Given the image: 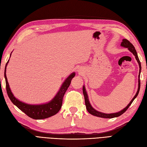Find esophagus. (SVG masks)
I'll list each match as a JSON object with an SVG mask.
<instances>
[{
	"label": "esophagus",
	"instance_id": "34e87169",
	"mask_svg": "<svg viewBox=\"0 0 147 147\" xmlns=\"http://www.w3.org/2000/svg\"><path fill=\"white\" fill-rule=\"evenodd\" d=\"M77 71L78 72V73H80V74L83 72H82V70L81 69H78V70H77Z\"/></svg>",
	"mask_w": 147,
	"mask_h": 147
}]
</instances>
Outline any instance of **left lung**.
<instances>
[{
	"label": "left lung",
	"instance_id": "8db88e82",
	"mask_svg": "<svg viewBox=\"0 0 147 147\" xmlns=\"http://www.w3.org/2000/svg\"><path fill=\"white\" fill-rule=\"evenodd\" d=\"M121 46L123 47L124 48H127V49L129 50L133 55L135 56V57L136 60L137 61L138 63H139V79H138V82H139V86H138V90L136 92V95L134 96V97H133V99L131 100V101L130 102V103L125 108H124L123 110H121L120 112H117V113H104L102 112H100L97 111L96 110H95L94 109H93L92 107L91 106V104L90 103V101H89L88 99V96L87 94V92L86 91V89L84 86H83V95L84 97V101H85V105H86V109L88 110V112L90 113V114L94 115V116L97 117H100V118H115V117H119L120 115H121L123 113H124V112H126L127 110V109L129 107V106L131 105V104L132 103V102L134 101V100L136 98V97L138 96V94H139V91H140V72H141V64L140 60L139 59V57H138L137 53L136 52V49L134 48V47L133 46L132 44L127 40V39H123V42L121 43Z\"/></svg>",
	"mask_w": 147,
	"mask_h": 147
}]
</instances>
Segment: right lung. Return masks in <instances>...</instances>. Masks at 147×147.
Wrapping results in <instances>:
<instances>
[{"mask_svg":"<svg viewBox=\"0 0 147 147\" xmlns=\"http://www.w3.org/2000/svg\"><path fill=\"white\" fill-rule=\"evenodd\" d=\"M8 61H9V60L8 61L5 65L4 76H5V78L6 90L7 94L8 97H9L10 100L12 102V103L15 105L22 112H23L26 115H27L28 117L35 119H42L47 118L53 116V115H56L58 112L62 107L63 99L65 92H66L67 90V88L69 87L72 79L75 77V72L71 74L65 79V80L64 82L61 87L60 88L59 91L57 92L56 95L51 101L48 102V103L43 104L30 105L24 103V102L17 99L11 92L6 76V68L7 64L8 63Z\"/></svg>","mask_w":147,"mask_h":147,"instance_id":"obj_1","label":"right lung"}]
</instances>
